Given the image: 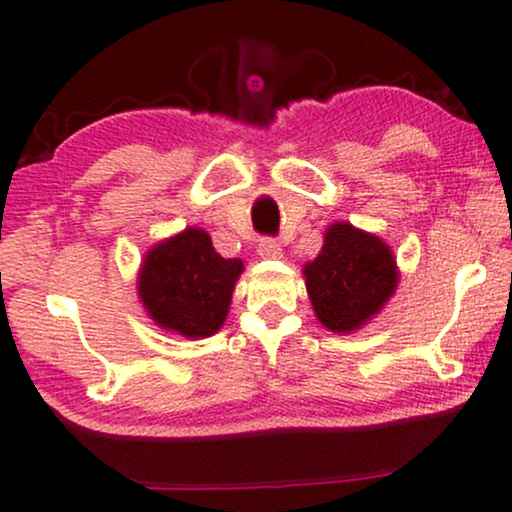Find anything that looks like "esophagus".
<instances>
[{
  "label": "esophagus",
  "instance_id": "34e87169",
  "mask_svg": "<svg viewBox=\"0 0 512 512\" xmlns=\"http://www.w3.org/2000/svg\"><path fill=\"white\" fill-rule=\"evenodd\" d=\"M257 252H260L262 257H267V260H276V257H281V245L276 243V238H260Z\"/></svg>",
  "mask_w": 512,
  "mask_h": 512
}]
</instances>
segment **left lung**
Returning a JSON list of instances; mask_svg holds the SVG:
<instances>
[{
	"instance_id": "obj_1",
	"label": "left lung",
	"mask_w": 512,
	"mask_h": 512,
	"mask_svg": "<svg viewBox=\"0 0 512 512\" xmlns=\"http://www.w3.org/2000/svg\"><path fill=\"white\" fill-rule=\"evenodd\" d=\"M314 312L328 331L349 333L366 323L397 288V267L378 236L338 222L314 262L304 267Z\"/></svg>"
}]
</instances>
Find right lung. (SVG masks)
<instances>
[{
    "mask_svg": "<svg viewBox=\"0 0 512 512\" xmlns=\"http://www.w3.org/2000/svg\"><path fill=\"white\" fill-rule=\"evenodd\" d=\"M241 260H224L203 229H186L148 252L139 295L151 319L186 338H208L226 319Z\"/></svg>",
    "mask_w": 512,
    "mask_h": 512,
    "instance_id": "obj_1",
    "label": "right lung"
}]
</instances>
